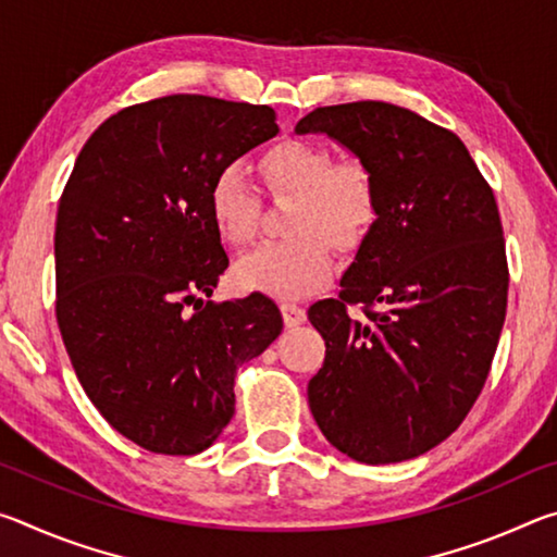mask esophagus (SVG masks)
I'll list each match as a JSON object with an SVG mask.
<instances>
[{"label":"esophagus","instance_id":"34e87169","mask_svg":"<svg viewBox=\"0 0 557 557\" xmlns=\"http://www.w3.org/2000/svg\"><path fill=\"white\" fill-rule=\"evenodd\" d=\"M280 309H282V319H285L287 326L305 324L307 312H305V309H301L299 305H292V301H282Z\"/></svg>","mask_w":557,"mask_h":557}]
</instances>
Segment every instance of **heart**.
I'll return each mask as SVG.
<instances>
[{"label": "heart", "instance_id": "1", "mask_svg": "<svg viewBox=\"0 0 557 557\" xmlns=\"http://www.w3.org/2000/svg\"><path fill=\"white\" fill-rule=\"evenodd\" d=\"M332 152L314 143L289 139L262 159V174L275 194L295 196L289 233L295 238L265 243L235 265L245 289L297 299L324 287L334 272L329 243L351 248L375 219V186L361 162L332 164ZM213 225L225 240L245 245L258 228V194L240 164L215 174L209 191Z\"/></svg>", "mask_w": 557, "mask_h": 557}]
</instances>
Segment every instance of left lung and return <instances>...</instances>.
<instances>
[{"label":"left lung","mask_w":557,"mask_h":557,"mask_svg":"<svg viewBox=\"0 0 557 557\" xmlns=\"http://www.w3.org/2000/svg\"><path fill=\"white\" fill-rule=\"evenodd\" d=\"M295 132L334 139L375 186L338 299L307 312L326 342L309 410L356 461L412 459L459 428L492 369L508 295L494 191L455 132L391 102L317 108Z\"/></svg>","instance_id":"left-lung-1"}]
</instances>
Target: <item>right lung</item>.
Masks as SVG:
<instances>
[{"instance_id": "right-lung-1", "label": "right lung", "mask_w": 557, "mask_h": 557, "mask_svg": "<svg viewBox=\"0 0 557 557\" xmlns=\"http://www.w3.org/2000/svg\"><path fill=\"white\" fill-rule=\"evenodd\" d=\"M277 132L268 106L157 98L102 122L63 188L53 252L65 351L102 418L157 455L209 449L235 412L238 366L282 332L265 295L203 301L228 268L213 178Z\"/></svg>"}]
</instances>
